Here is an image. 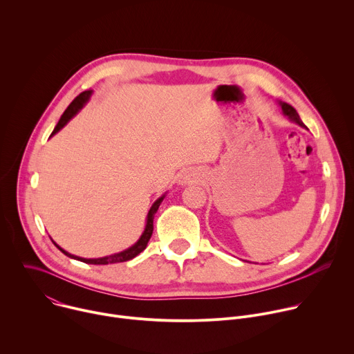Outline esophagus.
Returning a JSON list of instances; mask_svg holds the SVG:
<instances>
[{
  "label": "esophagus",
  "instance_id": "34e87169",
  "mask_svg": "<svg viewBox=\"0 0 354 354\" xmlns=\"http://www.w3.org/2000/svg\"><path fill=\"white\" fill-rule=\"evenodd\" d=\"M198 178V174H197V171H194V169H187V171H185L182 175H180V183L182 185H185V183H192V182H194L196 179Z\"/></svg>",
  "mask_w": 354,
  "mask_h": 354
}]
</instances>
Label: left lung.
<instances>
[{
  "instance_id": "8db88e82",
  "label": "left lung",
  "mask_w": 354,
  "mask_h": 354,
  "mask_svg": "<svg viewBox=\"0 0 354 354\" xmlns=\"http://www.w3.org/2000/svg\"><path fill=\"white\" fill-rule=\"evenodd\" d=\"M281 109H283L284 115H286V116H288V119H290L291 122H294V123H297V124H299V126L304 127V123L301 122V119H299L298 113L295 112V109H294L291 105H288V104H281Z\"/></svg>"
}]
</instances>
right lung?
<instances>
[{
	"label": "right lung",
	"mask_w": 354,
	"mask_h": 354,
	"mask_svg": "<svg viewBox=\"0 0 354 354\" xmlns=\"http://www.w3.org/2000/svg\"><path fill=\"white\" fill-rule=\"evenodd\" d=\"M91 93H92L91 89H89V91H84V92H81V93L73 100V102L70 104V106H68V108L66 109V112L63 113V116L60 118V120H59L57 126L55 127L52 136L56 134L60 129H63V127L67 124V122L84 106V104L89 99ZM162 200H164V196L160 197V198L156 201V203L153 205V207L149 209L148 216H147V225H145V230H144L141 238H140L131 248H129V249H126V250H123V252H119V254H115V255H111V257H105V258H99V259H84V258L74 257V255L68 254V252H66L64 249H62L59 245H56V243H55V245L63 252L64 255H67V257H70V258H73V259L81 261V262H84V263H92V265H112V263L127 262V261L136 258V257L140 254V252H142V250L145 249V246H147V243H148L151 235H153V230H154V216H156V213H157V210H158V207H160Z\"/></svg>",
	"instance_id": "obj_1"
}]
</instances>
